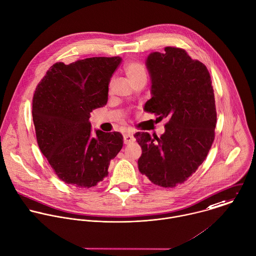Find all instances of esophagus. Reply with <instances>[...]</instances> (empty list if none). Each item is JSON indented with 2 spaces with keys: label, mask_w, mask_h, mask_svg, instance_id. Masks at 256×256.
Masks as SVG:
<instances>
[{
  "label": "esophagus",
  "mask_w": 256,
  "mask_h": 256,
  "mask_svg": "<svg viewBox=\"0 0 256 256\" xmlns=\"http://www.w3.org/2000/svg\"><path fill=\"white\" fill-rule=\"evenodd\" d=\"M124 144H132L134 142V134L132 132H126L124 134Z\"/></svg>",
  "instance_id": "obj_1"
}]
</instances>
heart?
<instances>
[{
  "mask_svg": "<svg viewBox=\"0 0 256 256\" xmlns=\"http://www.w3.org/2000/svg\"><path fill=\"white\" fill-rule=\"evenodd\" d=\"M124 74L128 78V80L130 82V84L140 78L146 76V70L144 68L136 62H128L124 64Z\"/></svg>",
  "mask_w": 256,
  "mask_h": 256,
  "instance_id": "b5f03b06",
  "label": "heart"
}]
</instances>
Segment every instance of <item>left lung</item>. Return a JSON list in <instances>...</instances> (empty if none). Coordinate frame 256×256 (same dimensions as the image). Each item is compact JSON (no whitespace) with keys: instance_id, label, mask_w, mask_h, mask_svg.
<instances>
[{"instance_id":"8db88e82","label":"left lung","mask_w":256,"mask_h":256,"mask_svg":"<svg viewBox=\"0 0 256 256\" xmlns=\"http://www.w3.org/2000/svg\"><path fill=\"white\" fill-rule=\"evenodd\" d=\"M152 98L144 108L166 118L160 138L136 132L142 146L140 174L162 188L184 182L204 162L214 140L216 110L210 74L200 60L180 48L166 46L146 60Z\"/></svg>"}]
</instances>
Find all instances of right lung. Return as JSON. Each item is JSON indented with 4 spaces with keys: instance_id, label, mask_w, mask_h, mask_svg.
<instances>
[{
    "instance_id": "1",
    "label": "right lung",
    "mask_w": 256,
    "mask_h": 256,
    "mask_svg": "<svg viewBox=\"0 0 256 256\" xmlns=\"http://www.w3.org/2000/svg\"><path fill=\"white\" fill-rule=\"evenodd\" d=\"M120 56L56 62L38 84L32 120L38 148L60 180L82 188L96 186L124 144L118 132L92 134V110L108 102V84Z\"/></svg>"
}]
</instances>
